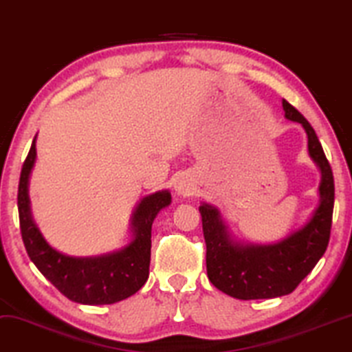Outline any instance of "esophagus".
I'll list each match as a JSON object with an SVG mask.
<instances>
[{"label": "esophagus", "mask_w": 352, "mask_h": 352, "mask_svg": "<svg viewBox=\"0 0 352 352\" xmlns=\"http://www.w3.org/2000/svg\"><path fill=\"white\" fill-rule=\"evenodd\" d=\"M175 190H177V193H179V195H184V197H186V195H190V193H191L190 185H188V184H185V182H179V184L175 185Z\"/></svg>", "instance_id": "esophagus-1"}]
</instances>
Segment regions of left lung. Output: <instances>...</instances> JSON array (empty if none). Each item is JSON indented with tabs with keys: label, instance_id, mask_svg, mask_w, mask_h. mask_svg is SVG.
<instances>
[{
	"label": "left lung",
	"instance_id": "8db88e82",
	"mask_svg": "<svg viewBox=\"0 0 352 352\" xmlns=\"http://www.w3.org/2000/svg\"><path fill=\"white\" fill-rule=\"evenodd\" d=\"M286 118L300 123L309 136V154L322 170L320 204L309 222L273 245L235 242L222 224L219 211L201 204L203 235L206 242L208 278L219 291L242 300L273 299L291 294L315 268L328 247L331 230L335 180L317 133L296 107L283 100Z\"/></svg>",
	"mask_w": 352,
	"mask_h": 352
}]
</instances>
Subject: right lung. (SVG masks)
<instances>
[{"mask_svg": "<svg viewBox=\"0 0 352 352\" xmlns=\"http://www.w3.org/2000/svg\"><path fill=\"white\" fill-rule=\"evenodd\" d=\"M35 155L34 138L21 170L17 209L22 242L40 273L69 300L84 305L115 304L140 291L149 276L151 228L157 212L170 204V193L155 191L141 199L131 222L133 240L122 250L89 258L66 256L48 245L30 214L28 185Z\"/></svg>", "mask_w": 352, "mask_h": 352, "instance_id": "add662e5", "label": "right lung"}]
</instances>
